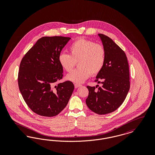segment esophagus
<instances>
[{"label": "esophagus", "mask_w": 155, "mask_h": 155, "mask_svg": "<svg viewBox=\"0 0 155 155\" xmlns=\"http://www.w3.org/2000/svg\"><path fill=\"white\" fill-rule=\"evenodd\" d=\"M74 87H75V88H78V87H81V85H80V84H75L74 85Z\"/></svg>", "instance_id": "esophagus-1"}]
</instances>
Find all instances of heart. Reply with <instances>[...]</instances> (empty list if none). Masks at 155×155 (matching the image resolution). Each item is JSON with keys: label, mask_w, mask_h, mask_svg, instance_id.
Segmentation results:
<instances>
[{"label": "heart", "mask_w": 155, "mask_h": 155, "mask_svg": "<svg viewBox=\"0 0 155 155\" xmlns=\"http://www.w3.org/2000/svg\"><path fill=\"white\" fill-rule=\"evenodd\" d=\"M70 54L61 53L58 60L61 67L67 72L73 70L78 61V68L67 75V80L81 84L91 74H99L105 63L106 51L102 45L85 39H78L69 48Z\"/></svg>", "instance_id": "b5f03b06"}]
</instances>
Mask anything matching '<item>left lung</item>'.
I'll return each mask as SVG.
<instances>
[{
    "instance_id": "obj_1",
    "label": "left lung",
    "mask_w": 155,
    "mask_h": 155,
    "mask_svg": "<svg viewBox=\"0 0 155 155\" xmlns=\"http://www.w3.org/2000/svg\"><path fill=\"white\" fill-rule=\"evenodd\" d=\"M97 35L106 51L104 65L95 81L102 85L97 90L87 87L86 104L96 114H106L117 109L125 100L130 87L129 66L125 53L109 37Z\"/></svg>"
}]
</instances>
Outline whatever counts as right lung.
Returning <instances> with one entry per match:
<instances>
[{"instance_id": "add662e5", "label": "right lung", "mask_w": 155, "mask_h": 155, "mask_svg": "<svg viewBox=\"0 0 155 155\" xmlns=\"http://www.w3.org/2000/svg\"><path fill=\"white\" fill-rule=\"evenodd\" d=\"M71 38L44 37L39 39L22 58L18 83L30 109L45 117L58 115L66 106L74 91L67 81L56 85L63 77L59 54Z\"/></svg>"}]
</instances>
